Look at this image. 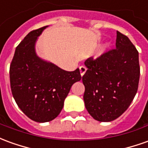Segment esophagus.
<instances>
[{
    "mask_svg": "<svg viewBox=\"0 0 148 148\" xmlns=\"http://www.w3.org/2000/svg\"><path fill=\"white\" fill-rule=\"evenodd\" d=\"M79 70H80V74H81V76H83L84 74L86 72V67H85L84 66H81L79 67Z\"/></svg>",
    "mask_w": 148,
    "mask_h": 148,
    "instance_id": "esophagus-1",
    "label": "esophagus"
}]
</instances>
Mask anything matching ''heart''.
Segmentation results:
<instances>
[{"label":"heart","instance_id":"obj_1","mask_svg":"<svg viewBox=\"0 0 148 148\" xmlns=\"http://www.w3.org/2000/svg\"><path fill=\"white\" fill-rule=\"evenodd\" d=\"M108 46H109V43H106V45H104V47H103V49H106V48H108Z\"/></svg>","mask_w":148,"mask_h":148}]
</instances>
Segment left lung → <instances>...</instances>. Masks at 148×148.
Instances as JSON below:
<instances>
[{
	"mask_svg": "<svg viewBox=\"0 0 148 148\" xmlns=\"http://www.w3.org/2000/svg\"><path fill=\"white\" fill-rule=\"evenodd\" d=\"M82 76L85 106L99 122H110L124 113L139 86V53L130 39L117 31L116 49L85 61Z\"/></svg>",
	"mask_w": 148,
	"mask_h": 148,
	"instance_id": "left-lung-1",
	"label": "left lung"
}]
</instances>
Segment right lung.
<instances>
[{
  "instance_id": "1",
  "label": "right lung",
  "mask_w": 148,
  "mask_h": 148,
  "mask_svg": "<svg viewBox=\"0 0 148 148\" xmlns=\"http://www.w3.org/2000/svg\"><path fill=\"white\" fill-rule=\"evenodd\" d=\"M46 27L25 37L16 48L9 69L11 90L17 106L38 123L49 122L59 114L72 85L82 78L78 68L64 71L37 55L36 42Z\"/></svg>"
}]
</instances>
